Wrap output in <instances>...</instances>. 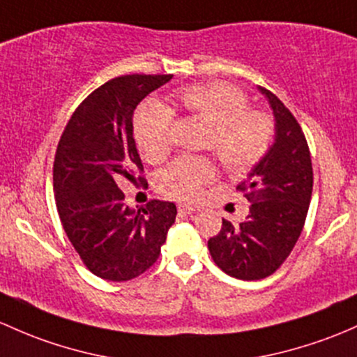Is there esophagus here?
Masks as SVG:
<instances>
[{"label": "esophagus", "mask_w": 357, "mask_h": 357, "mask_svg": "<svg viewBox=\"0 0 357 357\" xmlns=\"http://www.w3.org/2000/svg\"><path fill=\"white\" fill-rule=\"evenodd\" d=\"M178 212L179 213H193L195 212V208L193 207H190V205H185V204H181V205H178Z\"/></svg>", "instance_id": "1"}]
</instances>
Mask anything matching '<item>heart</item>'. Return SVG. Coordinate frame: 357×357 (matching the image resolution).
<instances>
[{
  "mask_svg": "<svg viewBox=\"0 0 357 357\" xmlns=\"http://www.w3.org/2000/svg\"><path fill=\"white\" fill-rule=\"evenodd\" d=\"M176 100L188 114L198 116L212 126L208 149L231 174H245L265 157L273 135L267 114L250 111L241 90L226 84L191 85L176 92ZM174 116L159 102H147L135 116V140L144 159L160 162L171 150ZM215 167L208 159H185L164 169L157 186L174 200H195L202 186L212 181Z\"/></svg>",
  "mask_w": 357,
  "mask_h": 357,
  "instance_id": "obj_1",
  "label": "heart"
}]
</instances>
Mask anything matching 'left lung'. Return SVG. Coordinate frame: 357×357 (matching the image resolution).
<instances>
[{
    "label": "left lung",
    "instance_id": "8db88e82",
    "mask_svg": "<svg viewBox=\"0 0 357 357\" xmlns=\"http://www.w3.org/2000/svg\"><path fill=\"white\" fill-rule=\"evenodd\" d=\"M258 90L275 119L273 144L236 188L250 202L246 219L239 224L222 219L219 234L208 239L217 267L241 280L264 279L284 264L305 226L313 191V167L301 126L277 96Z\"/></svg>",
    "mask_w": 357,
    "mask_h": 357
}]
</instances>
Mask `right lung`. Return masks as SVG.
Wrapping results in <instances>:
<instances>
[{
  "instance_id": "1",
  "label": "right lung",
  "mask_w": 357,
  "mask_h": 357,
  "mask_svg": "<svg viewBox=\"0 0 357 357\" xmlns=\"http://www.w3.org/2000/svg\"><path fill=\"white\" fill-rule=\"evenodd\" d=\"M171 78L123 75L106 82L77 107L58 144L52 183L59 219L82 261L100 279L123 282L144 273L174 224L172 202L150 200L135 210L118 188L119 179L135 183L137 171H144L133 138L135 109Z\"/></svg>"
}]
</instances>
